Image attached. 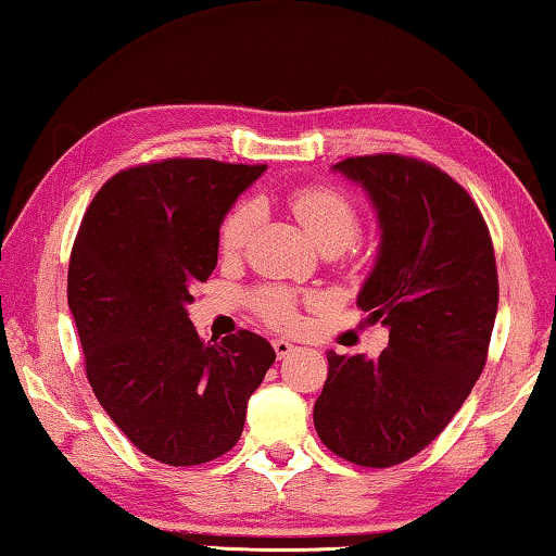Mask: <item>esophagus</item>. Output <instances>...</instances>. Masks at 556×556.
<instances>
[{"instance_id": "esophagus-1", "label": "esophagus", "mask_w": 556, "mask_h": 556, "mask_svg": "<svg viewBox=\"0 0 556 556\" xmlns=\"http://www.w3.org/2000/svg\"><path fill=\"white\" fill-rule=\"evenodd\" d=\"M271 346H275V354H277L279 358L289 356V354H292V351L296 349L294 343H289L287 339H275V341H271Z\"/></svg>"}]
</instances>
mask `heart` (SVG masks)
Instances as JSON below:
<instances>
[{
	"label": "heart",
	"mask_w": 556,
	"mask_h": 556,
	"mask_svg": "<svg viewBox=\"0 0 556 556\" xmlns=\"http://www.w3.org/2000/svg\"><path fill=\"white\" fill-rule=\"evenodd\" d=\"M289 207H292L294 217L302 223L306 235L312 237L316 247H346L358 230V215L356 207L343 192L333 188H324V185H314V188L294 190L289 195ZM254 223V205L242 202L237 205L230 215L225 217L223 227H219V250L223 254H237L247 242V235L252 230ZM257 306L264 319L281 329H292L296 326V296L289 289L269 287L257 292Z\"/></svg>",
	"instance_id": "1"
}]
</instances>
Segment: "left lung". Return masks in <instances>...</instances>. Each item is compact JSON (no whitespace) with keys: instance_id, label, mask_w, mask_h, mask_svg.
I'll return each instance as SVG.
<instances>
[{"instance_id":"8db88e82","label":"left lung","mask_w":556,"mask_h":556,"mask_svg":"<svg viewBox=\"0 0 556 556\" xmlns=\"http://www.w3.org/2000/svg\"><path fill=\"white\" fill-rule=\"evenodd\" d=\"M333 173L376 210L381 242L356 302L389 329V349L326 354L314 426L343 460L391 468L443 433L482 374L497 316L495 250L478 205L433 165L389 153L346 157Z\"/></svg>"}]
</instances>
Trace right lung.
I'll use <instances>...</instances> for the list:
<instances>
[{"mask_svg": "<svg viewBox=\"0 0 556 556\" xmlns=\"http://www.w3.org/2000/svg\"><path fill=\"white\" fill-rule=\"evenodd\" d=\"M267 165L173 157L96 192L68 262V309L86 376L140 453L200 465L242 435L247 401L275 364L252 331L202 341L192 287L213 275L219 225Z\"/></svg>", "mask_w": 556, "mask_h": 556, "instance_id": "obj_1", "label": "right lung"}]
</instances>
